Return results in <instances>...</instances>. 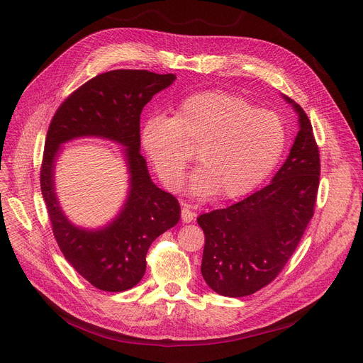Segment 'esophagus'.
<instances>
[{
  "instance_id": "obj_1",
  "label": "esophagus",
  "mask_w": 363,
  "mask_h": 363,
  "mask_svg": "<svg viewBox=\"0 0 363 363\" xmlns=\"http://www.w3.org/2000/svg\"><path fill=\"white\" fill-rule=\"evenodd\" d=\"M181 218L184 223H189L194 220V212L191 211V207L188 204H182V211H181Z\"/></svg>"
}]
</instances>
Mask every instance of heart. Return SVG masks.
Wrapping results in <instances>:
<instances>
[{"mask_svg":"<svg viewBox=\"0 0 363 363\" xmlns=\"http://www.w3.org/2000/svg\"><path fill=\"white\" fill-rule=\"evenodd\" d=\"M140 144L163 184L179 189L185 169L197 151L200 169L189 193L237 199L271 175L287 144L282 119L271 110L255 108L238 95L203 91L188 95L172 118L152 116L140 129Z\"/></svg>","mask_w":363,"mask_h":363,"instance_id":"obj_1","label":"heart"}]
</instances>
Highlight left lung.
I'll return each mask as SVG.
<instances>
[{
  "label": "left lung",
  "mask_w": 363,
  "mask_h": 363,
  "mask_svg": "<svg viewBox=\"0 0 363 363\" xmlns=\"http://www.w3.org/2000/svg\"><path fill=\"white\" fill-rule=\"evenodd\" d=\"M282 99L298 116V132L271 184L197 218L206 237L201 275L220 296H250L274 281L313 216L319 150L306 113L287 95Z\"/></svg>",
  "instance_id": "left-lung-1"
}]
</instances>
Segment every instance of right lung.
Wrapping results in <instances>:
<instances>
[{
	"instance_id": "obj_1",
	"label": "right lung",
	"mask_w": 363,
	"mask_h": 363,
	"mask_svg": "<svg viewBox=\"0 0 363 363\" xmlns=\"http://www.w3.org/2000/svg\"><path fill=\"white\" fill-rule=\"evenodd\" d=\"M177 74L119 69L95 76L76 89L50 123L41 167V191L52 233L66 260L95 289L126 291L143 279L151 242L181 218L178 200L151 181L141 156L140 116L152 95ZM79 138H100L124 148L128 194L118 215L100 228L74 225L55 193V164L61 145Z\"/></svg>"
}]
</instances>
